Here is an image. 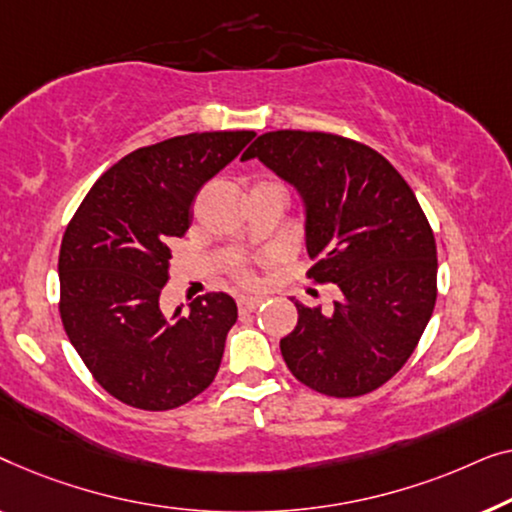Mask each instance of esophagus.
<instances>
[{"label":"esophagus","mask_w":512,"mask_h":512,"mask_svg":"<svg viewBox=\"0 0 512 512\" xmlns=\"http://www.w3.org/2000/svg\"><path fill=\"white\" fill-rule=\"evenodd\" d=\"M262 304V299L259 297H243L239 299V313H253Z\"/></svg>","instance_id":"obj_1"}]
</instances>
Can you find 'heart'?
Here are the masks:
<instances>
[{"label": "heart", "instance_id": "b5f03b06", "mask_svg": "<svg viewBox=\"0 0 512 512\" xmlns=\"http://www.w3.org/2000/svg\"><path fill=\"white\" fill-rule=\"evenodd\" d=\"M232 271H234L236 278L243 280V283H250V280H253V276H255L253 266H250L248 259H243V257L234 259V262H232Z\"/></svg>", "mask_w": 512, "mask_h": 512}]
</instances>
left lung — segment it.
<instances>
[{
  "label": "left lung",
  "mask_w": 512,
  "mask_h": 512,
  "mask_svg": "<svg viewBox=\"0 0 512 512\" xmlns=\"http://www.w3.org/2000/svg\"><path fill=\"white\" fill-rule=\"evenodd\" d=\"M266 164L306 206L308 278L334 283L331 311L297 306L280 352L292 376L327 397H362L413 355L436 304V241L410 185L383 155L327 132L278 129L241 160Z\"/></svg>",
  "instance_id": "left-lung-1"
}]
</instances>
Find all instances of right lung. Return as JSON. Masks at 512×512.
<instances>
[{"mask_svg": "<svg viewBox=\"0 0 512 512\" xmlns=\"http://www.w3.org/2000/svg\"><path fill=\"white\" fill-rule=\"evenodd\" d=\"M255 132H194L134 150L90 187L60 246V318L92 378L127 406L171 410L213 383L236 304L208 292L167 318L171 243L201 185Z\"/></svg>", "mask_w": 512, "mask_h": 512, "instance_id": "1", "label": "right lung"}]
</instances>
